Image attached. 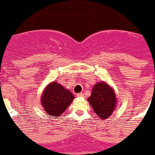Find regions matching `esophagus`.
Segmentation results:
<instances>
[{"mask_svg":"<svg viewBox=\"0 0 155 155\" xmlns=\"http://www.w3.org/2000/svg\"><path fill=\"white\" fill-rule=\"evenodd\" d=\"M83 94L82 93H78V94H77V97H83Z\"/></svg>","mask_w":155,"mask_h":155,"instance_id":"obj_1","label":"esophagus"}]
</instances>
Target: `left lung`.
Listing matches in <instances>:
<instances>
[{"instance_id": "1", "label": "left lung", "mask_w": 155, "mask_h": 155, "mask_svg": "<svg viewBox=\"0 0 155 155\" xmlns=\"http://www.w3.org/2000/svg\"><path fill=\"white\" fill-rule=\"evenodd\" d=\"M88 102L93 111L103 120L110 117L116 105V97L114 90L107 83L101 82L93 87Z\"/></svg>"}]
</instances>
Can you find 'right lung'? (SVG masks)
<instances>
[{"label": "right lung", "mask_w": 155, "mask_h": 155, "mask_svg": "<svg viewBox=\"0 0 155 155\" xmlns=\"http://www.w3.org/2000/svg\"><path fill=\"white\" fill-rule=\"evenodd\" d=\"M72 93L56 82L49 84L41 97V105L50 117L62 114L73 100Z\"/></svg>", "instance_id": "right-lung-1"}]
</instances>
